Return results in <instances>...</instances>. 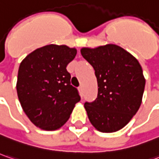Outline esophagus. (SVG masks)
Instances as JSON below:
<instances>
[{
	"label": "esophagus",
	"mask_w": 159,
	"mask_h": 159,
	"mask_svg": "<svg viewBox=\"0 0 159 159\" xmlns=\"http://www.w3.org/2000/svg\"><path fill=\"white\" fill-rule=\"evenodd\" d=\"M78 90H79V93L80 95H81V97H83V95H84V89H83V86H79V87H78Z\"/></svg>",
	"instance_id": "1"
}]
</instances>
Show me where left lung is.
Returning a JSON list of instances; mask_svg holds the SVG:
<instances>
[{
    "mask_svg": "<svg viewBox=\"0 0 159 159\" xmlns=\"http://www.w3.org/2000/svg\"><path fill=\"white\" fill-rule=\"evenodd\" d=\"M83 57L95 70L98 98L85 102L92 126L103 133L124 128L142 104L145 78L139 61L117 45L81 49Z\"/></svg>",
    "mask_w": 159,
    "mask_h": 159,
    "instance_id": "1",
    "label": "left lung"
}]
</instances>
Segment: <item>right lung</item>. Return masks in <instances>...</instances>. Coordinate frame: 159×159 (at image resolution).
Masks as SVG:
<instances>
[{"label": "right lung", "mask_w": 159, "mask_h": 159, "mask_svg": "<svg viewBox=\"0 0 159 159\" xmlns=\"http://www.w3.org/2000/svg\"><path fill=\"white\" fill-rule=\"evenodd\" d=\"M76 52L75 48L52 44L34 50L20 63L17 96L36 127L48 131L61 128L80 101L66 69Z\"/></svg>", "instance_id": "right-lung-1"}]
</instances>
